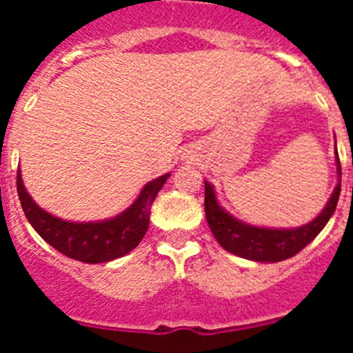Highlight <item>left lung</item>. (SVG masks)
Instances as JSON below:
<instances>
[{
  "label": "left lung",
  "mask_w": 353,
  "mask_h": 353,
  "mask_svg": "<svg viewBox=\"0 0 353 353\" xmlns=\"http://www.w3.org/2000/svg\"><path fill=\"white\" fill-rule=\"evenodd\" d=\"M336 170H338V185L334 187L325 208L311 223L299 228H261L236 219L221 207L215 198L214 185L205 180V215L212 235L219 242L221 248L245 260L276 263L295 256L322 232L334 214L341 192V164H339L338 150H336Z\"/></svg>",
  "instance_id": "1"
}]
</instances>
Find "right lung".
Returning <instances> with one entry per match:
<instances>
[{"instance_id":"right-lung-1","label":"right lung","mask_w":353,"mask_h":353,"mask_svg":"<svg viewBox=\"0 0 353 353\" xmlns=\"http://www.w3.org/2000/svg\"><path fill=\"white\" fill-rule=\"evenodd\" d=\"M168 179L170 173L148 182L127 210L95 223L65 221L40 208L28 194L21 170H17V194L26 219L56 251L84 263H105L125 256L141 242L150 224V208Z\"/></svg>"}]
</instances>
